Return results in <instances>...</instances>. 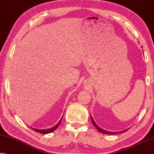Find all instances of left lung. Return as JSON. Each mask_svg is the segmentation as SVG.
I'll return each instance as SVG.
<instances>
[{
	"label": "left lung",
	"mask_w": 154,
	"mask_h": 154,
	"mask_svg": "<svg viewBox=\"0 0 154 154\" xmlns=\"http://www.w3.org/2000/svg\"><path fill=\"white\" fill-rule=\"evenodd\" d=\"M91 121H92V123H93V125H94V126H95V127L97 129V130H98V131H100V132H101V133H103V134H108V135H112V134H120V133H124V132H125V131H127V130H128V129H125V130H124V131H117V132H116V131H106V130H105V129H101L100 127H99L98 125H97L96 124V122H94V119H93V118H92V116H91Z\"/></svg>",
	"instance_id": "8db88e82"
}]
</instances>
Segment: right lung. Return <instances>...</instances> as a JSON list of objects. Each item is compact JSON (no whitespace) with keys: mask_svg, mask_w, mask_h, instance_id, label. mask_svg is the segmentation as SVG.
<instances>
[{"mask_svg":"<svg viewBox=\"0 0 154 154\" xmlns=\"http://www.w3.org/2000/svg\"><path fill=\"white\" fill-rule=\"evenodd\" d=\"M63 117L61 118V119L60 120V121H59L57 124H56L55 126H54L53 127H51V128H49V129H34V128H32L33 130H34V131H36L37 132H39V133L42 134H49V133H51V132H52L54 131H55L56 129V128L58 127V125H60L61 120H62V118Z\"/></svg>","mask_w":154,"mask_h":154,"instance_id":"right-lung-1","label":"right lung"}]
</instances>
